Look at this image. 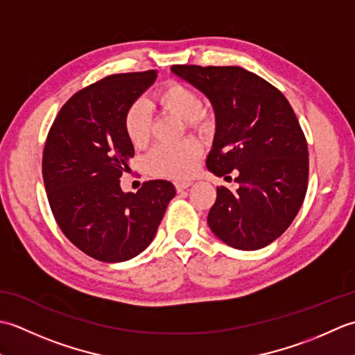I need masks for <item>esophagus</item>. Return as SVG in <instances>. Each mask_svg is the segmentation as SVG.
<instances>
[{"label": "esophagus", "instance_id": "obj_1", "mask_svg": "<svg viewBox=\"0 0 355 355\" xmlns=\"http://www.w3.org/2000/svg\"><path fill=\"white\" fill-rule=\"evenodd\" d=\"M189 186H192V182H177L175 183V189L178 192H182V191L187 189V187H189Z\"/></svg>", "mask_w": 355, "mask_h": 355}]
</instances>
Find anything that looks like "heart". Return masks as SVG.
I'll return each mask as SVG.
<instances>
[{"instance_id":"obj_1","label":"heart","mask_w":355,"mask_h":355,"mask_svg":"<svg viewBox=\"0 0 355 355\" xmlns=\"http://www.w3.org/2000/svg\"><path fill=\"white\" fill-rule=\"evenodd\" d=\"M154 102L166 112L186 120L195 130H205L210 125L209 114L201 110L202 101L197 89L180 82L164 84L154 94ZM123 130L135 148L146 145L150 137V119L145 102L139 99L128 105L123 112ZM201 150V143L193 139L175 145H160L148 155L146 166L153 175L182 180L193 172Z\"/></svg>"}]
</instances>
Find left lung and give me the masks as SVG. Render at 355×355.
<instances>
[{
  "label": "left lung",
  "instance_id": "left-lung-1",
  "mask_svg": "<svg viewBox=\"0 0 355 355\" xmlns=\"http://www.w3.org/2000/svg\"><path fill=\"white\" fill-rule=\"evenodd\" d=\"M214 105L216 132L207 169L236 173V191L216 187L207 215L215 235L238 250H258L290 227L308 187L306 139L290 102L241 67L173 65Z\"/></svg>",
  "mask_w": 355,
  "mask_h": 355
}]
</instances>
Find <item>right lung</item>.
I'll list each match as a JSON object with an SVG mask.
<instances>
[{"instance_id":"obj_1","label":"right lung","mask_w":355,"mask_h":355,"mask_svg":"<svg viewBox=\"0 0 355 355\" xmlns=\"http://www.w3.org/2000/svg\"><path fill=\"white\" fill-rule=\"evenodd\" d=\"M157 70L111 74L79 89L53 122L42 154V177L53 216L79 250L102 262L137 256L154 239L175 187L149 180L122 192L134 146L123 112L153 85Z\"/></svg>"}]
</instances>
